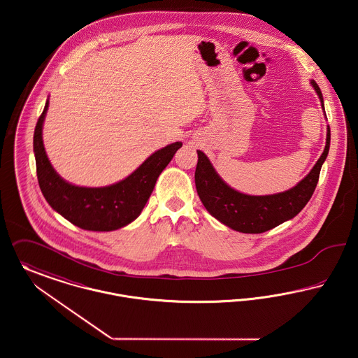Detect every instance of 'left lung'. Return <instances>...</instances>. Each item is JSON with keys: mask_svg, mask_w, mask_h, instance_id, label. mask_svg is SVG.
<instances>
[{"mask_svg": "<svg viewBox=\"0 0 358 358\" xmlns=\"http://www.w3.org/2000/svg\"><path fill=\"white\" fill-rule=\"evenodd\" d=\"M324 110L320 86L311 80ZM330 148V127H327L326 147L310 173L295 187L273 195H246L227 186L214 170L208 157L198 152L195 186L207 211L224 225L241 233H264L294 218L307 205L320 179V169Z\"/></svg>", "mask_w": 358, "mask_h": 358, "instance_id": "left-lung-1", "label": "left lung"}]
</instances>
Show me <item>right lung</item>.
I'll use <instances>...</instances> for the list:
<instances>
[{
  "label": "right lung",
  "instance_id": "add662e5",
  "mask_svg": "<svg viewBox=\"0 0 358 358\" xmlns=\"http://www.w3.org/2000/svg\"><path fill=\"white\" fill-rule=\"evenodd\" d=\"M47 109L48 101L34 134L38 186L45 201L62 217L85 230L112 231L129 225L140 215L159 175L169 166L182 143L176 141L152 153L128 178L112 186L79 187L62 179L47 157L41 136Z\"/></svg>",
  "mask_w": 358,
  "mask_h": 358
}]
</instances>
